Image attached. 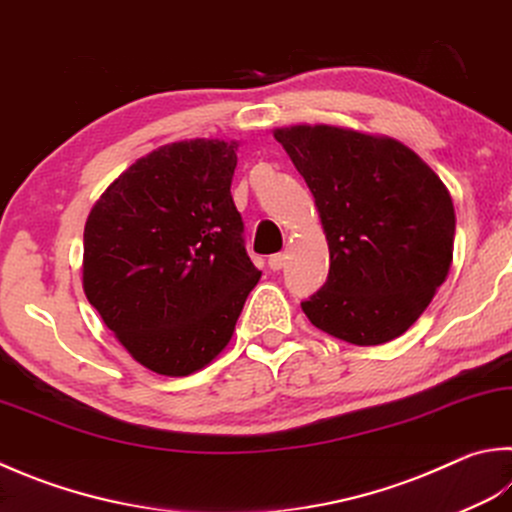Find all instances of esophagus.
<instances>
[{
  "instance_id": "34e87169",
  "label": "esophagus",
  "mask_w": 512,
  "mask_h": 512,
  "mask_svg": "<svg viewBox=\"0 0 512 512\" xmlns=\"http://www.w3.org/2000/svg\"><path fill=\"white\" fill-rule=\"evenodd\" d=\"M267 265H269V269H274V272H278V269H283V267H285V254H274V256H269Z\"/></svg>"
}]
</instances>
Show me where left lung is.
I'll return each mask as SVG.
<instances>
[{
	"label": "left lung",
	"mask_w": 512,
	"mask_h": 512,
	"mask_svg": "<svg viewBox=\"0 0 512 512\" xmlns=\"http://www.w3.org/2000/svg\"><path fill=\"white\" fill-rule=\"evenodd\" d=\"M314 196L330 274L301 307L352 345L397 339L446 281L455 249L448 187L406 144L330 124L274 129Z\"/></svg>",
	"instance_id": "left-lung-1"
}]
</instances>
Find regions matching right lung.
I'll use <instances>...</instances> for the list:
<instances>
[{
  "instance_id": "obj_1",
  "label": "right lung",
  "mask_w": 512,
  "mask_h": 512,
  "mask_svg": "<svg viewBox=\"0 0 512 512\" xmlns=\"http://www.w3.org/2000/svg\"><path fill=\"white\" fill-rule=\"evenodd\" d=\"M236 151V140L165 144L122 171L86 218L84 294L156 374L214 361L260 278L229 191Z\"/></svg>"
}]
</instances>
